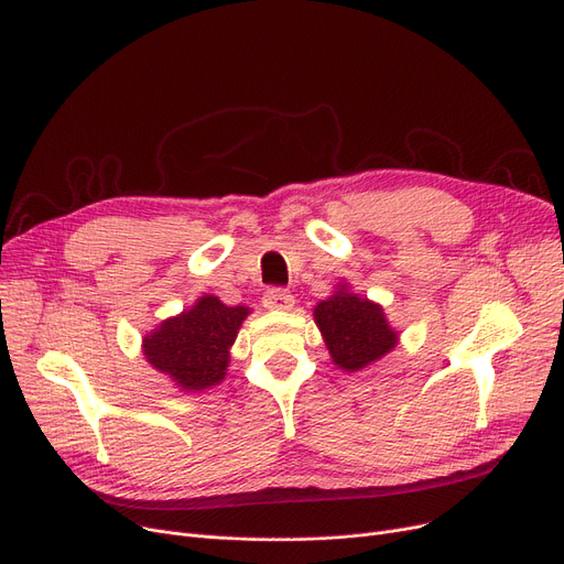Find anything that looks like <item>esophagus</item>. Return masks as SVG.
<instances>
[{
	"mask_svg": "<svg viewBox=\"0 0 564 564\" xmlns=\"http://www.w3.org/2000/svg\"><path fill=\"white\" fill-rule=\"evenodd\" d=\"M262 304H264V308H272V311H290L294 304V297L290 294V290L274 285V288L264 290Z\"/></svg>",
	"mask_w": 564,
	"mask_h": 564,
	"instance_id": "34e87169",
	"label": "esophagus"
}]
</instances>
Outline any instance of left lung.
I'll list each match as a JSON object with an SVG mask.
<instances>
[{
	"label": "left lung",
	"instance_id": "1",
	"mask_svg": "<svg viewBox=\"0 0 564 564\" xmlns=\"http://www.w3.org/2000/svg\"><path fill=\"white\" fill-rule=\"evenodd\" d=\"M315 322L327 340L334 364L349 372L381 359L398 343V334L387 324L383 311L357 294L345 292V288L317 304Z\"/></svg>",
	"mask_w": 564,
	"mask_h": 564
}]
</instances>
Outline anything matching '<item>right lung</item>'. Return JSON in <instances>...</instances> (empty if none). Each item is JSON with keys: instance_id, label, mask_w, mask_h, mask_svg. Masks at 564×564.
<instances>
[{"instance_id": "right-lung-1", "label": "right lung", "mask_w": 564, "mask_h": 564, "mask_svg": "<svg viewBox=\"0 0 564 564\" xmlns=\"http://www.w3.org/2000/svg\"><path fill=\"white\" fill-rule=\"evenodd\" d=\"M247 315L245 306L203 297L192 311L162 322L160 329L145 336V359L185 391L210 389L226 375L228 347Z\"/></svg>"}]
</instances>
